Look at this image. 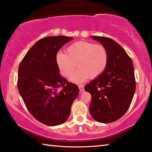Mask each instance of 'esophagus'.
Segmentation results:
<instances>
[{
    "label": "esophagus",
    "mask_w": 152,
    "mask_h": 152,
    "mask_svg": "<svg viewBox=\"0 0 152 152\" xmlns=\"http://www.w3.org/2000/svg\"><path fill=\"white\" fill-rule=\"evenodd\" d=\"M78 88H79L80 90V92H84V85H82V84H81V85H79V86H78Z\"/></svg>",
    "instance_id": "1"
}]
</instances>
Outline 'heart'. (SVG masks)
<instances>
[{
	"instance_id": "heart-1",
	"label": "heart",
	"mask_w": 152,
	"mask_h": 152,
	"mask_svg": "<svg viewBox=\"0 0 152 152\" xmlns=\"http://www.w3.org/2000/svg\"><path fill=\"white\" fill-rule=\"evenodd\" d=\"M56 60L60 73L67 78L71 76L78 65L79 69L70 80L80 83L89 78H97L104 72L108 62V54L102 45L78 41L68 46L66 53L58 52Z\"/></svg>"
}]
</instances>
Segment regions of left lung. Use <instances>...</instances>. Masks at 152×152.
I'll return each instance as SVG.
<instances>
[{
	"mask_svg": "<svg viewBox=\"0 0 152 152\" xmlns=\"http://www.w3.org/2000/svg\"><path fill=\"white\" fill-rule=\"evenodd\" d=\"M91 38L106 48L108 62L104 72L84 87L92 96L89 111L98 122H113L123 116L132 103L136 91L134 65L125 50L114 40Z\"/></svg>",
	"mask_w": 152,
	"mask_h": 152,
	"instance_id": "1",
	"label": "left lung"
}]
</instances>
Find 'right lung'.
Wrapping results in <instances>:
<instances>
[{
  "label": "right lung",
  "instance_id": "1",
  "mask_svg": "<svg viewBox=\"0 0 152 152\" xmlns=\"http://www.w3.org/2000/svg\"><path fill=\"white\" fill-rule=\"evenodd\" d=\"M72 38H43L27 52L18 68L17 86L27 109L35 119L54 126L65 122L79 93L77 85L60 75L57 52Z\"/></svg>",
  "mask_w": 152,
  "mask_h": 152
}]
</instances>
